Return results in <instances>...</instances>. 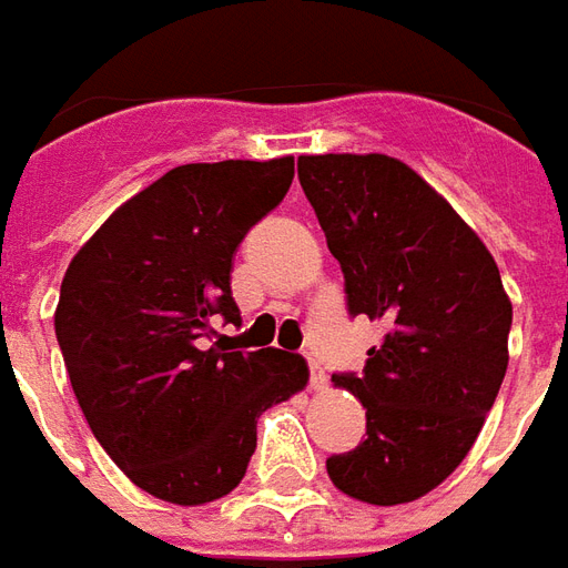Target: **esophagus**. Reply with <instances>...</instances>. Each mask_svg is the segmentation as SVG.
<instances>
[{"label": "esophagus", "mask_w": 568, "mask_h": 568, "mask_svg": "<svg viewBox=\"0 0 568 568\" xmlns=\"http://www.w3.org/2000/svg\"><path fill=\"white\" fill-rule=\"evenodd\" d=\"M305 364H308V382H312V388H327V373H324V367L317 364L315 357H305Z\"/></svg>", "instance_id": "1"}]
</instances>
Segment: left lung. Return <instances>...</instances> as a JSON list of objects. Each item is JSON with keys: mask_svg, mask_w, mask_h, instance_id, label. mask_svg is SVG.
I'll return each instance as SVG.
<instances>
[{"mask_svg": "<svg viewBox=\"0 0 568 568\" xmlns=\"http://www.w3.org/2000/svg\"><path fill=\"white\" fill-rule=\"evenodd\" d=\"M300 183L345 277L348 315L385 321L364 373L336 385L367 406V437L327 458L369 505H404L462 465L508 369L510 300L470 226L388 155H300Z\"/></svg>", "mask_w": 568, "mask_h": 568, "instance_id": "left-lung-1", "label": "left lung"}]
</instances>
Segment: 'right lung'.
Instances as JSON below:
<instances>
[{
  "instance_id": "1",
  "label": "right lung",
  "mask_w": 568,
  "mask_h": 568,
  "mask_svg": "<svg viewBox=\"0 0 568 568\" xmlns=\"http://www.w3.org/2000/svg\"><path fill=\"white\" fill-rule=\"evenodd\" d=\"M291 183V155L180 164L124 201L63 275L54 333L75 400L149 496H229L256 449V419L308 382L300 355L211 342L220 317L241 324L232 256Z\"/></svg>"
}]
</instances>
